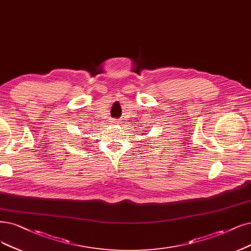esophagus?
I'll list each match as a JSON object with an SVG mask.
<instances>
[{
	"label": "esophagus",
	"instance_id": "obj_1",
	"mask_svg": "<svg viewBox=\"0 0 251 251\" xmlns=\"http://www.w3.org/2000/svg\"><path fill=\"white\" fill-rule=\"evenodd\" d=\"M116 122H117V120H116Z\"/></svg>",
	"mask_w": 251,
	"mask_h": 251
}]
</instances>
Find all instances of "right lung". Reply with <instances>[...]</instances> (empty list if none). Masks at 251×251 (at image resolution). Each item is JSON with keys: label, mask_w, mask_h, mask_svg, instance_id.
<instances>
[{"label": "right lung", "mask_w": 251, "mask_h": 251, "mask_svg": "<svg viewBox=\"0 0 251 251\" xmlns=\"http://www.w3.org/2000/svg\"><path fill=\"white\" fill-rule=\"evenodd\" d=\"M83 140H85V138H83V137H80V138H79V142H80L81 144H83V143H85V141H83ZM86 140H87V138H86Z\"/></svg>", "instance_id": "right-lung-1"}]
</instances>
